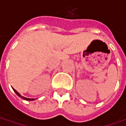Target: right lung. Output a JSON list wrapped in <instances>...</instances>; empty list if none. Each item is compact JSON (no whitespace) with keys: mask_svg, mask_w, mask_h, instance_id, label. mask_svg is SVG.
I'll return each mask as SVG.
<instances>
[{"mask_svg":"<svg viewBox=\"0 0 126 126\" xmlns=\"http://www.w3.org/2000/svg\"><path fill=\"white\" fill-rule=\"evenodd\" d=\"M12 89H13V90H14V92L17 94V96H19V97H21V98H22L23 99H24V100H28V101H33V100H34L35 99H31V98H27V97H23V96H22L21 94H19L18 92H17L16 90H15L13 88H12Z\"/></svg>","mask_w":126,"mask_h":126,"instance_id":"add662e5","label":"right lung"}]
</instances>
